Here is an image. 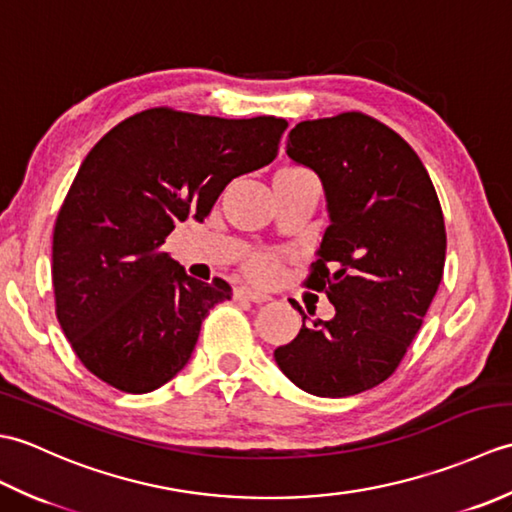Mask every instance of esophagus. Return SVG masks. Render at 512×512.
<instances>
[{"label":"esophagus","instance_id":"obj_1","mask_svg":"<svg viewBox=\"0 0 512 512\" xmlns=\"http://www.w3.org/2000/svg\"><path fill=\"white\" fill-rule=\"evenodd\" d=\"M235 299H246V301H253V303H266V301H270V297L264 295V292L250 290V288H246V286L235 290Z\"/></svg>","mask_w":512,"mask_h":512}]
</instances>
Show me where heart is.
Segmentation results:
<instances>
[{
  "instance_id": "b5f03b06",
  "label": "heart",
  "mask_w": 512,
  "mask_h": 512,
  "mask_svg": "<svg viewBox=\"0 0 512 512\" xmlns=\"http://www.w3.org/2000/svg\"><path fill=\"white\" fill-rule=\"evenodd\" d=\"M279 173H286V176H301V173H308L303 169L297 167H288V169H281ZM279 266H281V257L275 253H257L253 255L246 262V273L253 281H259V284H268V281H273L279 273Z\"/></svg>"
}]
</instances>
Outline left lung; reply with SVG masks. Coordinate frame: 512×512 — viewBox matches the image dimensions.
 I'll use <instances>...</instances> for the list:
<instances>
[{"label": "left lung", "instance_id": "8db88e82", "mask_svg": "<svg viewBox=\"0 0 512 512\" xmlns=\"http://www.w3.org/2000/svg\"><path fill=\"white\" fill-rule=\"evenodd\" d=\"M286 154L321 180L328 228L306 284L336 312L321 321L292 303L301 330L275 361L312 396L361 394L396 372L438 292L447 253L438 195L416 151L358 112L299 123Z\"/></svg>", "mask_w": 512, "mask_h": 512}]
</instances>
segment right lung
Listing matches in <instances>:
<instances>
[{
    "mask_svg": "<svg viewBox=\"0 0 512 512\" xmlns=\"http://www.w3.org/2000/svg\"><path fill=\"white\" fill-rule=\"evenodd\" d=\"M286 127L154 107L85 156L54 224L52 286L72 350L103 383L147 394L189 363L233 290L189 277L160 246L178 222H204L233 178L270 165Z\"/></svg>",
    "mask_w": 512,
    "mask_h": 512,
    "instance_id": "1",
    "label": "right lung"
}]
</instances>
